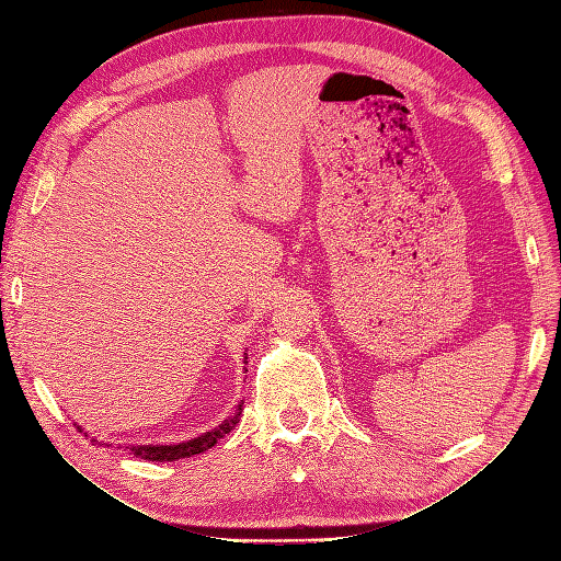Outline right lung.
I'll list each match as a JSON object with an SVG mask.
<instances>
[{
    "label": "right lung",
    "instance_id": "right-lung-1",
    "mask_svg": "<svg viewBox=\"0 0 561 561\" xmlns=\"http://www.w3.org/2000/svg\"><path fill=\"white\" fill-rule=\"evenodd\" d=\"M241 410H243V404H239V410H236V414L231 419H227L222 426H217L215 431L201 435V437L186 439V443H180V445H142V447H130V454L140 456V458H147V461H178V458L201 454V451L210 449L213 445H217V439L225 437L236 426V423H239Z\"/></svg>",
    "mask_w": 561,
    "mask_h": 561
}]
</instances>
